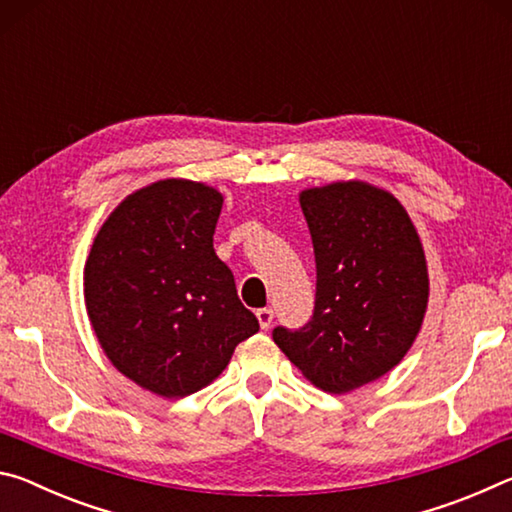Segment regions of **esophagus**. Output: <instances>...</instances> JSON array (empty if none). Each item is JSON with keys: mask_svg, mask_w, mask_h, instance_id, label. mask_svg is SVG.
Instances as JSON below:
<instances>
[{"mask_svg": "<svg viewBox=\"0 0 512 512\" xmlns=\"http://www.w3.org/2000/svg\"><path fill=\"white\" fill-rule=\"evenodd\" d=\"M257 320H259V325H262V329L271 327V323H273V309L271 307L257 309Z\"/></svg>", "mask_w": 512, "mask_h": 512, "instance_id": "obj_1", "label": "esophagus"}]
</instances>
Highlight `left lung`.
<instances>
[{
    "label": "left lung",
    "instance_id": "1",
    "mask_svg": "<svg viewBox=\"0 0 512 512\" xmlns=\"http://www.w3.org/2000/svg\"><path fill=\"white\" fill-rule=\"evenodd\" d=\"M316 259L314 314L273 341L327 393L386 375L420 332L429 298L418 232L397 198L363 183L300 196Z\"/></svg>",
    "mask_w": 512,
    "mask_h": 512
}]
</instances>
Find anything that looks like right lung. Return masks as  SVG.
<instances>
[{
    "label": "right lung",
    "instance_id": "add662e5",
    "mask_svg": "<svg viewBox=\"0 0 512 512\" xmlns=\"http://www.w3.org/2000/svg\"><path fill=\"white\" fill-rule=\"evenodd\" d=\"M221 205L216 189L192 180L153 183L110 214L85 264V307L101 348L162 397L201 391L259 332L214 253Z\"/></svg>",
    "mask_w": 512,
    "mask_h": 512
}]
</instances>
